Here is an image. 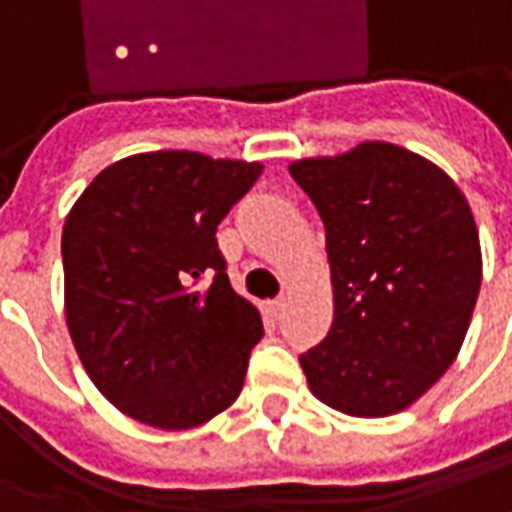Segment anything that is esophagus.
Wrapping results in <instances>:
<instances>
[{"instance_id": "1", "label": "esophagus", "mask_w": 512, "mask_h": 512, "mask_svg": "<svg viewBox=\"0 0 512 512\" xmlns=\"http://www.w3.org/2000/svg\"><path fill=\"white\" fill-rule=\"evenodd\" d=\"M285 308H288V302H285V300H274V302H269V314L274 316V319H280V316L285 314Z\"/></svg>"}]
</instances>
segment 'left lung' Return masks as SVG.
<instances>
[{
  "label": "left lung",
  "mask_w": 512,
  "mask_h": 512,
  "mask_svg": "<svg viewBox=\"0 0 512 512\" xmlns=\"http://www.w3.org/2000/svg\"><path fill=\"white\" fill-rule=\"evenodd\" d=\"M288 173L325 224L333 285L328 336L300 356L308 389L344 415L403 412L454 364L471 325L482 249L468 198L426 156L381 139Z\"/></svg>",
  "instance_id": "obj_1"
}]
</instances>
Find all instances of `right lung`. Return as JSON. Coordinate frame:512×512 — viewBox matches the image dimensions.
Listing matches in <instances>:
<instances>
[{"label": "right lung", "mask_w": 512, "mask_h": 512, "mask_svg": "<svg viewBox=\"0 0 512 512\" xmlns=\"http://www.w3.org/2000/svg\"><path fill=\"white\" fill-rule=\"evenodd\" d=\"M260 162L148 151L103 168L66 215L64 314L83 370L123 415L196 429L241 395L260 311L215 229Z\"/></svg>", "instance_id": "add662e5"}]
</instances>
